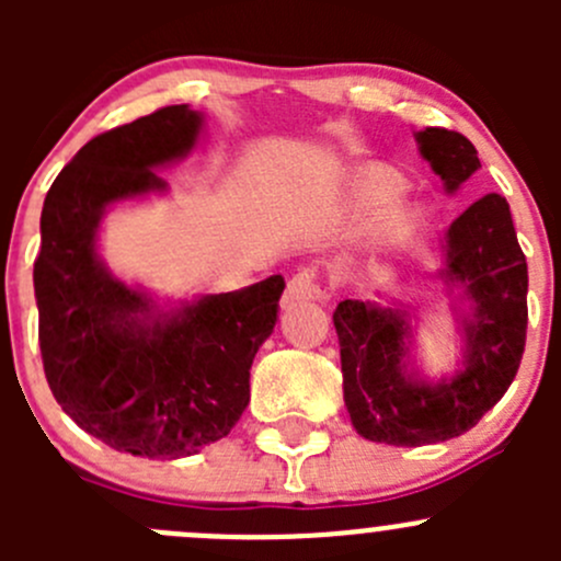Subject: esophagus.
Masks as SVG:
<instances>
[{
    "label": "esophagus",
    "instance_id": "34e87169",
    "mask_svg": "<svg viewBox=\"0 0 561 561\" xmlns=\"http://www.w3.org/2000/svg\"><path fill=\"white\" fill-rule=\"evenodd\" d=\"M314 298H320L317 274H314V271L304 268V271H298V274L293 276L290 282H287L285 296H282V304H285V307H296V304L314 301Z\"/></svg>",
    "mask_w": 561,
    "mask_h": 561
}]
</instances>
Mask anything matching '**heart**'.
Listing matches in <instances>:
<instances>
[{
  "instance_id": "1",
  "label": "heart",
  "mask_w": 561,
  "mask_h": 561,
  "mask_svg": "<svg viewBox=\"0 0 561 561\" xmlns=\"http://www.w3.org/2000/svg\"><path fill=\"white\" fill-rule=\"evenodd\" d=\"M407 190V179L399 171L388 165H371L369 171L360 173V179L355 181V201L366 211H380V208L390 206L401 192ZM401 219H396L390 225V230H399Z\"/></svg>"
}]
</instances>
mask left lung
Listing matches in <instances>:
<instances>
[{
	"label": "left lung",
	"instance_id": "1",
	"mask_svg": "<svg viewBox=\"0 0 561 561\" xmlns=\"http://www.w3.org/2000/svg\"><path fill=\"white\" fill-rule=\"evenodd\" d=\"M423 160L456 192L480 168L461 133L426 127L415 135ZM445 285L461 290L463 364L428 382L410 369L412 322L407 312L371 301H342L333 312L342 350L344 404L360 437L417 448L461 437L505 396L526 344V257L511 206L489 192L454 219L445 236Z\"/></svg>",
	"mask_w": 561,
	"mask_h": 561
}]
</instances>
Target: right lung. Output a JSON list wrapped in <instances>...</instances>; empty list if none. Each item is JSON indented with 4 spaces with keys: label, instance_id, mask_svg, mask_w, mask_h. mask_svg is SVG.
Wrapping results in <instances>:
<instances>
[{
    "label": "right lung",
    "instance_id": "obj_1",
    "mask_svg": "<svg viewBox=\"0 0 561 561\" xmlns=\"http://www.w3.org/2000/svg\"><path fill=\"white\" fill-rule=\"evenodd\" d=\"M201 129L190 105L107 129L56 175L39 217L35 298L50 393L113 450L162 461L197 454L239 423L285 290L276 274L162 312L100 260L105 208L165 190L151 168L190 154Z\"/></svg>",
    "mask_w": 561,
    "mask_h": 561
}]
</instances>
